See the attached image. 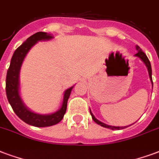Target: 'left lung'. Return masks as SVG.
<instances>
[{
  "instance_id": "1",
  "label": "left lung",
  "mask_w": 159,
  "mask_h": 159,
  "mask_svg": "<svg viewBox=\"0 0 159 159\" xmlns=\"http://www.w3.org/2000/svg\"><path fill=\"white\" fill-rule=\"evenodd\" d=\"M136 49L138 50V52L135 54V57H138L142 60V61L146 65L147 69H148V75H149V78H150V80H151V83H152V85H153L152 84V67H151V64H150V61H149L148 58L147 57V55L144 53V52L142 51V49L140 48L139 46L138 45H136ZM89 112H90V115L92 116V119L94 120L95 123H97L98 125H101V126H103V127H106V128H109V129L111 130H120V129H124V128H126L128 126H111V125H107V124L104 123V122H101V120H99L98 119L95 117V116L93 115V113L91 112L90 109H89ZM131 126V125H130Z\"/></svg>"
}]
</instances>
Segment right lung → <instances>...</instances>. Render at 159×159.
<instances>
[{
    "mask_svg": "<svg viewBox=\"0 0 159 159\" xmlns=\"http://www.w3.org/2000/svg\"><path fill=\"white\" fill-rule=\"evenodd\" d=\"M53 39L49 33L39 32L29 37L26 41L15 50L11 59L9 69L7 70L6 79V92L9 103L13 111L21 120L31 126L45 127L58 123L66 112L67 102L74 86L70 87L64 92V98L61 107L57 111L51 114H39L31 111L25 105L20 95V71L25 57L29 50L39 41H47Z\"/></svg>",
    "mask_w": 159,
    "mask_h": 159,
    "instance_id": "add662e5",
    "label": "right lung"
}]
</instances>
